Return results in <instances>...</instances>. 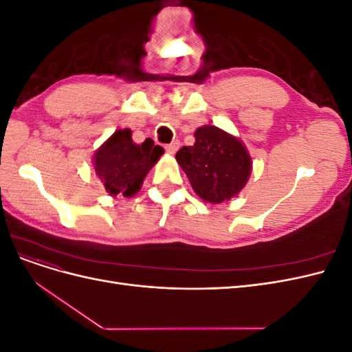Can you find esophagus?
<instances>
[{
	"label": "esophagus",
	"instance_id": "1",
	"mask_svg": "<svg viewBox=\"0 0 352 352\" xmlns=\"http://www.w3.org/2000/svg\"><path fill=\"white\" fill-rule=\"evenodd\" d=\"M177 148H179V142H177V141H173L172 144L166 145V151H167L168 154H175V153L177 151Z\"/></svg>",
	"mask_w": 352,
	"mask_h": 352
}]
</instances>
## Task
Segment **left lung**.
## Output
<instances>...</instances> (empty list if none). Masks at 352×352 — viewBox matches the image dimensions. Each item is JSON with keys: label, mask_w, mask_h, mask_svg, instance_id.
Returning a JSON list of instances; mask_svg holds the SVG:
<instances>
[{"label": "left lung", "mask_w": 352, "mask_h": 352, "mask_svg": "<svg viewBox=\"0 0 352 352\" xmlns=\"http://www.w3.org/2000/svg\"><path fill=\"white\" fill-rule=\"evenodd\" d=\"M195 144L182 146L176 154L195 194L211 204L236 197L247 185L252 162L238 138L216 126L198 127Z\"/></svg>", "instance_id": "left-lung-1"}]
</instances>
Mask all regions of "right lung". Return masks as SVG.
Returning a JSON list of instances; mask_svg holds the SVG:
<instances>
[{
  "mask_svg": "<svg viewBox=\"0 0 352 352\" xmlns=\"http://www.w3.org/2000/svg\"><path fill=\"white\" fill-rule=\"evenodd\" d=\"M163 154V148L154 145L150 138L138 145L132 141L131 129H120L95 151L92 162L95 173L111 197H132Z\"/></svg>",
  "mask_w": 352,
  "mask_h": 352,
  "instance_id": "add662e5",
  "label": "right lung"
}]
</instances>
